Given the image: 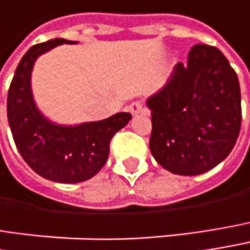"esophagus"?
<instances>
[{"mask_svg":"<svg viewBox=\"0 0 250 250\" xmlns=\"http://www.w3.org/2000/svg\"><path fill=\"white\" fill-rule=\"evenodd\" d=\"M128 111H130L133 116H136V114L142 113V111H143V104H142V102L131 103V104L128 105Z\"/></svg>","mask_w":250,"mask_h":250,"instance_id":"34e87169","label":"esophagus"}]
</instances>
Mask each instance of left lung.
<instances>
[{
	"instance_id": "8db88e82",
	"label": "left lung",
	"mask_w": 250,
	"mask_h": 250,
	"mask_svg": "<svg viewBox=\"0 0 250 250\" xmlns=\"http://www.w3.org/2000/svg\"><path fill=\"white\" fill-rule=\"evenodd\" d=\"M146 104L150 151L166 170L196 176L223 162L238 140L242 110L236 73L212 45L197 44Z\"/></svg>"
}]
</instances>
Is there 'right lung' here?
<instances>
[{
	"label": "right lung",
	"mask_w": 250,
	"mask_h": 250,
	"mask_svg": "<svg viewBox=\"0 0 250 250\" xmlns=\"http://www.w3.org/2000/svg\"><path fill=\"white\" fill-rule=\"evenodd\" d=\"M61 44H77L54 38L31 47L21 58L7 99V116L15 146L33 170L58 183H80L91 179L107 162L110 142L131 114L117 113L100 122L58 125L45 117L33 96L31 73L37 58Z\"/></svg>",
	"instance_id": "obj_1"
}]
</instances>
